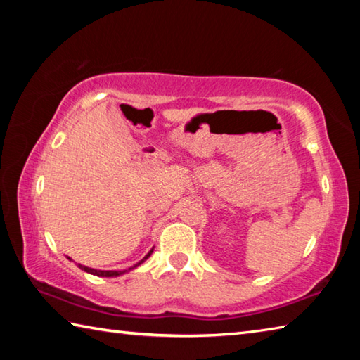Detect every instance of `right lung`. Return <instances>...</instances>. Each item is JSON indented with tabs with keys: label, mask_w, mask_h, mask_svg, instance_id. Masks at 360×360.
I'll use <instances>...</instances> for the list:
<instances>
[{
	"label": "right lung",
	"mask_w": 360,
	"mask_h": 360,
	"mask_svg": "<svg viewBox=\"0 0 360 360\" xmlns=\"http://www.w3.org/2000/svg\"><path fill=\"white\" fill-rule=\"evenodd\" d=\"M152 251H154V249H150V251L148 252V255H146V257L141 260V262H138L136 265H133L131 268H129V270H133V268H136L138 265H141L143 262L149 257V255L152 254ZM77 266L81 268V270H84V271H87V273H90V275H96V276H106V278H111V276H119V275H124V273L127 271V270H124V271H115V270H108V271H105V270H95V268H89V266H84V265H81V264H77Z\"/></svg>",
	"instance_id": "1"
}]
</instances>
